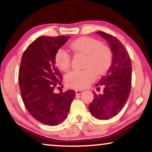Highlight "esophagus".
Here are the masks:
<instances>
[{
  "label": "esophagus",
  "mask_w": 152,
  "mask_h": 152,
  "mask_svg": "<svg viewBox=\"0 0 152 152\" xmlns=\"http://www.w3.org/2000/svg\"><path fill=\"white\" fill-rule=\"evenodd\" d=\"M83 92H84V91H83L82 90H76L75 91V93H76V94L77 95H80V94H82V93H83Z\"/></svg>",
  "instance_id": "1"
}]
</instances>
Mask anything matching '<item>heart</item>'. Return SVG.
<instances>
[{"instance_id": "1", "label": "heart", "mask_w": 152, "mask_h": 152, "mask_svg": "<svg viewBox=\"0 0 152 152\" xmlns=\"http://www.w3.org/2000/svg\"><path fill=\"white\" fill-rule=\"evenodd\" d=\"M75 53L86 55L83 70H73L66 76V83L69 87L83 88L96 78L97 74L103 75L108 71L113 61V54L107 45L91 37L76 39L70 44ZM55 63L63 71H68L71 65V56L64 48L58 49L55 55Z\"/></svg>"}]
</instances>
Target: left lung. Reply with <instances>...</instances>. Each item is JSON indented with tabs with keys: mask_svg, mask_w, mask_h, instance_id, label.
I'll return each instance as SVG.
<instances>
[{
	"mask_svg": "<svg viewBox=\"0 0 152 152\" xmlns=\"http://www.w3.org/2000/svg\"><path fill=\"white\" fill-rule=\"evenodd\" d=\"M109 42L113 52V61L107 74L95 85L102 94H95L89 104L91 113L97 119L109 120L120 112L125 105L132 88V68L130 56L123 44L113 35L97 32Z\"/></svg>",
	"mask_w": 152,
	"mask_h": 152,
	"instance_id": "8db88e82",
	"label": "left lung"
}]
</instances>
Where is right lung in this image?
<instances>
[{
    "label": "right lung",
    "instance_id": "obj_1",
    "mask_svg": "<svg viewBox=\"0 0 152 152\" xmlns=\"http://www.w3.org/2000/svg\"><path fill=\"white\" fill-rule=\"evenodd\" d=\"M70 38L39 37L28 45L20 61L18 84L23 102L34 119L47 125L61 123L75 97L73 90L59 94L54 92L63 78L55 66V53Z\"/></svg>",
    "mask_w": 152,
    "mask_h": 152
}]
</instances>
